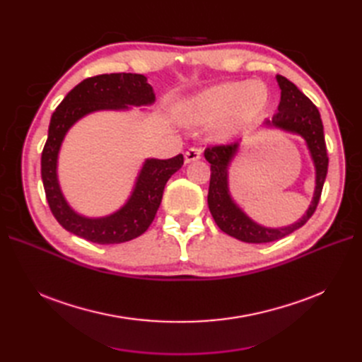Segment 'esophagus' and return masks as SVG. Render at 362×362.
Returning a JSON list of instances; mask_svg holds the SVG:
<instances>
[{"label": "esophagus", "instance_id": "obj_1", "mask_svg": "<svg viewBox=\"0 0 362 362\" xmlns=\"http://www.w3.org/2000/svg\"><path fill=\"white\" fill-rule=\"evenodd\" d=\"M202 156V149L199 148H190L187 152H185V163H192V161H198Z\"/></svg>", "mask_w": 362, "mask_h": 362}]
</instances>
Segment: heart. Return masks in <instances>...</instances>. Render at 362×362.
<instances>
[{
    "mask_svg": "<svg viewBox=\"0 0 362 362\" xmlns=\"http://www.w3.org/2000/svg\"><path fill=\"white\" fill-rule=\"evenodd\" d=\"M267 104L266 87L257 81L226 83L208 89L181 107V119L190 125H206L223 120L222 133L257 117Z\"/></svg>",
    "mask_w": 362,
    "mask_h": 362,
    "instance_id": "1",
    "label": "heart"
}]
</instances>
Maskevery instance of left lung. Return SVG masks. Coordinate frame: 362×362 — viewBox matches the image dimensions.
<instances>
[{
    "label": "left lung",
    "mask_w": 362,
    "mask_h": 362,
    "mask_svg": "<svg viewBox=\"0 0 362 362\" xmlns=\"http://www.w3.org/2000/svg\"><path fill=\"white\" fill-rule=\"evenodd\" d=\"M276 81L281 89V101L278 113L273 115L272 120L266 119L264 125L281 128L288 133L299 134L303 137L306 146L310 149L311 158L315 168V190L311 205L306 214L290 226L284 228H266L254 222L242 211L231 198L228 189V168L235 157L240 141L229 145H216L206 148L204 156L211 164L210 189H208V208L217 226L228 235L246 243H270L286 237L296 229L303 226L314 214L319 205L323 184L327 173V151L325 144L323 124L317 107L311 103L286 76L276 75Z\"/></svg>",
    "instance_id": "obj_1"
}]
</instances>
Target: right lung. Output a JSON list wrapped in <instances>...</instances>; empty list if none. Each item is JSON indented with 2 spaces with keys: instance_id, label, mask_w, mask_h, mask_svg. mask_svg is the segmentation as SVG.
I'll return each mask as SVG.
<instances>
[{
  "instance_id": "right-lung-1",
  "label": "right lung",
  "mask_w": 362,
  "mask_h": 362,
  "mask_svg": "<svg viewBox=\"0 0 362 362\" xmlns=\"http://www.w3.org/2000/svg\"><path fill=\"white\" fill-rule=\"evenodd\" d=\"M154 101V90L145 75L103 74L76 84L52 113L42 151V181L51 213L66 231L92 243L117 245L141 235L154 221L164 185L184 164L182 154L169 160L148 158L125 205L105 217L92 218L74 211L57 178L62 141L76 120L98 110H127L128 105H149Z\"/></svg>"
}]
</instances>
